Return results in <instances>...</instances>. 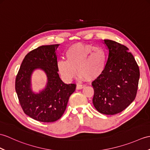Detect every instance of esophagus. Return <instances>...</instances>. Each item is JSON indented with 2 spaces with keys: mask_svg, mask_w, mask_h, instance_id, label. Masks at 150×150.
Segmentation results:
<instances>
[{
  "mask_svg": "<svg viewBox=\"0 0 150 150\" xmlns=\"http://www.w3.org/2000/svg\"><path fill=\"white\" fill-rule=\"evenodd\" d=\"M85 88V86L84 85H81V84H77L76 85V89H81Z\"/></svg>",
  "mask_w": 150,
  "mask_h": 150,
  "instance_id": "obj_1",
  "label": "esophagus"
}]
</instances>
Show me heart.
Instances as JSON below:
<instances>
[{
  "mask_svg": "<svg viewBox=\"0 0 150 150\" xmlns=\"http://www.w3.org/2000/svg\"><path fill=\"white\" fill-rule=\"evenodd\" d=\"M65 59L57 62V68L60 75L67 81H71L76 74L83 79L94 81L105 71L107 54L103 48L91 44L75 43L65 52Z\"/></svg>",
  "mask_w": 150,
  "mask_h": 150,
  "instance_id": "b5f03b06",
  "label": "heart"
}]
</instances>
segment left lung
Listing matches in <instances>:
<instances>
[{
    "label": "left lung",
    "mask_w": 150,
    "mask_h": 150,
    "mask_svg": "<svg viewBox=\"0 0 150 150\" xmlns=\"http://www.w3.org/2000/svg\"><path fill=\"white\" fill-rule=\"evenodd\" d=\"M104 43L109 48V57L103 74L92 82L93 103L99 112L114 115L135 100L140 73L127 47L110 40H104Z\"/></svg>",
    "instance_id": "left-lung-1"
}]
</instances>
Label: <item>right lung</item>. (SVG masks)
Masks as SVG:
<instances>
[{"label":"right lung","mask_w":150,"mask_h":150,"mask_svg":"<svg viewBox=\"0 0 150 150\" xmlns=\"http://www.w3.org/2000/svg\"><path fill=\"white\" fill-rule=\"evenodd\" d=\"M59 45H43L29 52L16 77V92L24 113L41 122H54L61 118L76 89L75 83H65L59 76L55 54ZM37 68L46 73L48 83L43 91L34 94L30 89V76Z\"/></svg>","instance_id":"right-lung-1"}]
</instances>
